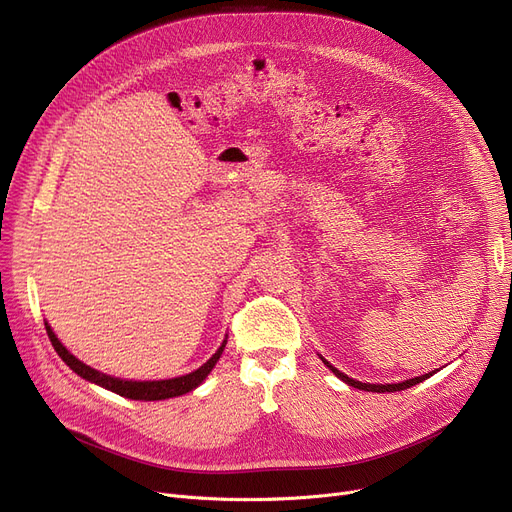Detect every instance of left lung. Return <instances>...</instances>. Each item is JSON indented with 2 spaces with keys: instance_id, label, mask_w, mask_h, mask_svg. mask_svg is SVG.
<instances>
[{
  "instance_id": "obj_1",
  "label": "left lung",
  "mask_w": 512,
  "mask_h": 512,
  "mask_svg": "<svg viewBox=\"0 0 512 512\" xmlns=\"http://www.w3.org/2000/svg\"><path fill=\"white\" fill-rule=\"evenodd\" d=\"M324 363L338 375V378H340L342 382H346L348 386H353V388H359V390H367V392H398V390H407V388H411V386L423 382L425 378H429V375H432V373H425V375H419V378H413V380H407V382H400V384H363V382H357V380H353V378H348V375H344L342 371H338L336 367H332L326 359H324Z\"/></svg>"
}]
</instances>
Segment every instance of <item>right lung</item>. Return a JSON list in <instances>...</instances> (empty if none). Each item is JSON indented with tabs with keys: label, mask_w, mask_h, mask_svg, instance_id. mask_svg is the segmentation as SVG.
Instances as JSON below:
<instances>
[{
	"label": "right lung",
	"mask_w": 512,
	"mask_h": 512,
	"mask_svg": "<svg viewBox=\"0 0 512 512\" xmlns=\"http://www.w3.org/2000/svg\"><path fill=\"white\" fill-rule=\"evenodd\" d=\"M45 330H47V336L51 340V346L56 348V353L62 357V361L74 371L78 373L80 378H85L101 388H107L112 390L124 398H132V400H164V398H174V396H180V394H186L195 390L205 378L207 373L213 369V365L218 363L220 355L224 353V346H226V340L222 342V346L215 351V355L203 363L197 371L193 373H186V375H180V378H172V380H159V382H126V380H118V378H112V375H105L85 363H80L74 355H70L66 348L62 346V342L56 338V334H53V330L45 324Z\"/></svg>",
	"instance_id": "1"
}]
</instances>
